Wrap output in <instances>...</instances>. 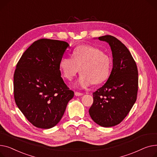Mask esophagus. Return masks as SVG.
<instances>
[{
	"label": "esophagus",
	"instance_id": "1",
	"mask_svg": "<svg viewBox=\"0 0 157 157\" xmlns=\"http://www.w3.org/2000/svg\"><path fill=\"white\" fill-rule=\"evenodd\" d=\"M82 95H83V93H79V92H75V96H80Z\"/></svg>",
	"mask_w": 157,
	"mask_h": 157
}]
</instances>
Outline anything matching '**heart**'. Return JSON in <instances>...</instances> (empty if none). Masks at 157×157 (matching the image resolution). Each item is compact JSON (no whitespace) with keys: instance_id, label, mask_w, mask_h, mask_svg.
<instances>
[{"instance_id":"heart-1","label":"heart","mask_w":157,"mask_h":157,"mask_svg":"<svg viewBox=\"0 0 157 157\" xmlns=\"http://www.w3.org/2000/svg\"><path fill=\"white\" fill-rule=\"evenodd\" d=\"M63 75L70 80L80 71L82 74L75 86L85 89L108 79L112 68V60L108 55L93 46H78L72 52V58L63 57L59 61Z\"/></svg>"}]
</instances>
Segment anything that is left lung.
Wrapping results in <instances>:
<instances>
[{"instance_id":"obj_1","label":"left lung","mask_w":157,"mask_h":157,"mask_svg":"<svg viewBox=\"0 0 157 157\" xmlns=\"http://www.w3.org/2000/svg\"><path fill=\"white\" fill-rule=\"evenodd\" d=\"M98 39L110 46L113 68L105 84L93 93L94 101L89 113L97 124L109 127L121 123L135 103L138 71L130 51L123 43L112 35Z\"/></svg>"}]
</instances>
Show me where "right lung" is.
Listing matches in <instances>:
<instances>
[{
    "label": "right lung",
    "mask_w": 157,
    "mask_h": 157,
    "mask_svg": "<svg viewBox=\"0 0 157 157\" xmlns=\"http://www.w3.org/2000/svg\"><path fill=\"white\" fill-rule=\"evenodd\" d=\"M70 45L42 39L23 54L14 74L17 106L32 125L50 128L57 125L74 93L64 84L59 64Z\"/></svg>",
    "instance_id": "right-lung-1"
}]
</instances>
